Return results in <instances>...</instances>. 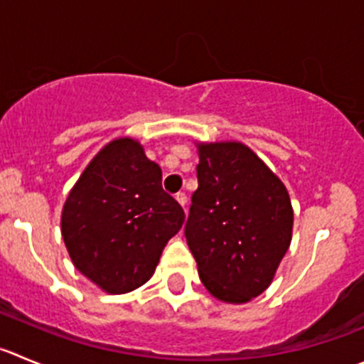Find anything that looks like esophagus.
I'll list each match as a JSON object with an SVG mask.
<instances>
[{
  "instance_id": "obj_1",
  "label": "esophagus",
  "mask_w": 364,
  "mask_h": 364,
  "mask_svg": "<svg viewBox=\"0 0 364 364\" xmlns=\"http://www.w3.org/2000/svg\"><path fill=\"white\" fill-rule=\"evenodd\" d=\"M175 198H176V202H178L180 205H182V209L186 210V205H188V196H186L184 193H178V195H176Z\"/></svg>"
}]
</instances>
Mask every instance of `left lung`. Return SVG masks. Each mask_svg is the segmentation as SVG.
I'll return each mask as SVG.
<instances>
[{
	"instance_id": "1",
	"label": "left lung",
	"mask_w": 364,
	"mask_h": 364,
	"mask_svg": "<svg viewBox=\"0 0 364 364\" xmlns=\"http://www.w3.org/2000/svg\"><path fill=\"white\" fill-rule=\"evenodd\" d=\"M198 189L186 225L198 275L214 299L247 304L269 288L293 236L282 180L240 141H195Z\"/></svg>"
}]
</instances>
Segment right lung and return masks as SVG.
<instances>
[{
    "label": "right lung",
    "mask_w": 364,
    "mask_h": 364,
    "mask_svg": "<svg viewBox=\"0 0 364 364\" xmlns=\"http://www.w3.org/2000/svg\"><path fill=\"white\" fill-rule=\"evenodd\" d=\"M162 171L134 137L109 141L91 159L62 207L60 232L73 264L102 291L146 284L184 210L161 186Z\"/></svg>",
    "instance_id": "obj_1"
}]
</instances>
